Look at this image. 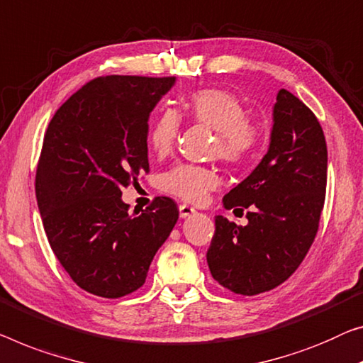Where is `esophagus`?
Here are the masks:
<instances>
[{"mask_svg": "<svg viewBox=\"0 0 363 363\" xmlns=\"http://www.w3.org/2000/svg\"><path fill=\"white\" fill-rule=\"evenodd\" d=\"M194 213H196V208H192L191 205H187V203L179 205V215H181V218H189V216H192Z\"/></svg>", "mask_w": 363, "mask_h": 363, "instance_id": "obj_1", "label": "esophagus"}]
</instances>
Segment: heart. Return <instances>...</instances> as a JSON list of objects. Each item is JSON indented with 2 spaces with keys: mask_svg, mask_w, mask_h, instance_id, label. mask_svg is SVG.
<instances>
[{
  "mask_svg": "<svg viewBox=\"0 0 363 363\" xmlns=\"http://www.w3.org/2000/svg\"><path fill=\"white\" fill-rule=\"evenodd\" d=\"M182 113L215 130L213 153L226 163H242L256 148L259 127L246 117L242 102L228 91L200 89L184 102ZM177 132V113L171 109L160 111L150 127L151 148L160 155L167 153L176 142ZM218 184L220 177L215 169L199 164H177L161 177L163 191L191 203L205 202Z\"/></svg>",
  "mask_w": 363,
  "mask_h": 363,
  "instance_id": "heart-1",
  "label": "heart"
}]
</instances>
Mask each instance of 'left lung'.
I'll list each match as a JSON object with an SVG mask.
<instances>
[{"label": "left lung", "mask_w": 363, "mask_h": 363, "mask_svg": "<svg viewBox=\"0 0 363 363\" xmlns=\"http://www.w3.org/2000/svg\"><path fill=\"white\" fill-rule=\"evenodd\" d=\"M328 182V148L315 113L280 89L266 156L223 197L225 208H250L247 225L215 216L207 251L212 277L238 295L284 284L310 250Z\"/></svg>", "instance_id": "8db88e82"}]
</instances>
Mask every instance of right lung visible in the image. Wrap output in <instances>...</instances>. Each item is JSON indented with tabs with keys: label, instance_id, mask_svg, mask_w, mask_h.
<instances>
[{
	"label": "right lung",
	"instance_id": "obj_1",
	"mask_svg": "<svg viewBox=\"0 0 363 363\" xmlns=\"http://www.w3.org/2000/svg\"><path fill=\"white\" fill-rule=\"evenodd\" d=\"M176 78L101 77L55 112L43 137L35 196L50 247L73 282L102 298L145 284L179 218L169 197L128 213L122 189L148 172V117Z\"/></svg>",
	"mask_w": 363,
	"mask_h": 363
}]
</instances>
